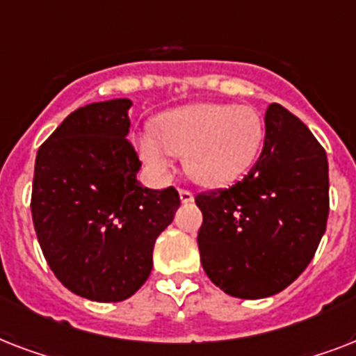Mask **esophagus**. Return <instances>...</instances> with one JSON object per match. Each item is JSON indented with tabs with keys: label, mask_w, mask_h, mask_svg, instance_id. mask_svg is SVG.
Here are the masks:
<instances>
[{
	"label": "esophagus",
	"mask_w": 356,
	"mask_h": 356,
	"mask_svg": "<svg viewBox=\"0 0 356 356\" xmlns=\"http://www.w3.org/2000/svg\"><path fill=\"white\" fill-rule=\"evenodd\" d=\"M179 197H181V201H183V203H190V201H194V194H192L190 190H184V188L179 190Z\"/></svg>",
	"instance_id": "1"
}]
</instances>
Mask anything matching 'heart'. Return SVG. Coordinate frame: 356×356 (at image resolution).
<instances>
[{
  "mask_svg": "<svg viewBox=\"0 0 356 356\" xmlns=\"http://www.w3.org/2000/svg\"><path fill=\"white\" fill-rule=\"evenodd\" d=\"M259 111L234 103H194L162 114L155 136L140 140V155L155 172L168 173L172 156L203 186H227L253 166L264 144Z\"/></svg>",
  "mask_w": 356,
  "mask_h": 356,
  "instance_id": "1",
  "label": "heart"
}]
</instances>
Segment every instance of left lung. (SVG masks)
I'll list each match as a JSON object with an SVG mask.
<instances>
[{
    "instance_id": "8db88e82",
    "label": "left lung",
    "mask_w": 356,
    "mask_h": 356,
    "mask_svg": "<svg viewBox=\"0 0 356 356\" xmlns=\"http://www.w3.org/2000/svg\"><path fill=\"white\" fill-rule=\"evenodd\" d=\"M264 147L242 181L201 192V264L218 288L240 299L270 298L314 257L329 216L325 149L292 113L271 103Z\"/></svg>"
}]
</instances>
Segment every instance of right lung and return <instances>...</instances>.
Instances as JSON below:
<instances>
[{
  "instance_id": "1",
  "label": "right lung",
  "mask_w": 356,
  "mask_h": 356,
  "mask_svg": "<svg viewBox=\"0 0 356 356\" xmlns=\"http://www.w3.org/2000/svg\"><path fill=\"white\" fill-rule=\"evenodd\" d=\"M131 99L90 103L36 153L31 212L42 253L70 292L99 303L131 298L151 273L177 190L145 188L127 140Z\"/></svg>"
}]
</instances>
